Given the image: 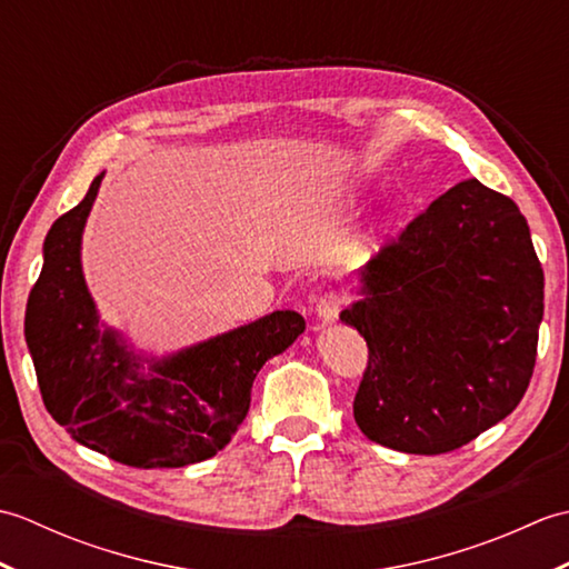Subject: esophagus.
I'll return each instance as SVG.
<instances>
[{
    "label": "esophagus",
    "mask_w": 569,
    "mask_h": 569,
    "mask_svg": "<svg viewBox=\"0 0 569 569\" xmlns=\"http://www.w3.org/2000/svg\"><path fill=\"white\" fill-rule=\"evenodd\" d=\"M345 303H347V298H345L342 291H328L325 296H320L318 308H316L320 322H325V325L335 322L337 316H340V312H342Z\"/></svg>",
    "instance_id": "esophagus-1"
}]
</instances>
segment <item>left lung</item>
Wrapping results in <instances>:
<instances>
[{
  "instance_id": "8db88e82",
  "label": "left lung",
  "mask_w": 569,
  "mask_h": 569,
  "mask_svg": "<svg viewBox=\"0 0 569 569\" xmlns=\"http://www.w3.org/2000/svg\"><path fill=\"white\" fill-rule=\"evenodd\" d=\"M342 310L369 359L355 420L398 452L442 455L521 403L533 377L542 269L518 204L462 180L413 217Z\"/></svg>"
}]
</instances>
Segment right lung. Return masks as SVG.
Masks as SVG:
<instances>
[{
	"mask_svg": "<svg viewBox=\"0 0 569 569\" xmlns=\"http://www.w3.org/2000/svg\"><path fill=\"white\" fill-rule=\"evenodd\" d=\"M100 180L102 173L48 229L43 269L29 293L23 328L43 406L72 440L114 462L139 469L202 462L234 438L257 371L306 332V320L276 310L139 373L141 357L112 330H98L80 269L82 227Z\"/></svg>",
	"mask_w": 569,
	"mask_h": 569,
	"instance_id": "add662e5",
	"label": "right lung"
}]
</instances>
